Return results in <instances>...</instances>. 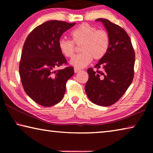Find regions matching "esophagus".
<instances>
[{
  "instance_id": "esophagus-1",
  "label": "esophagus",
  "mask_w": 153,
  "mask_h": 153,
  "mask_svg": "<svg viewBox=\"0 0 153 153\" xmlns=\"http://www.w3.org/2000/svg\"><path fill=\"white\" fill-rule=\"evenodd\" d=\"M80 70H81V69H78V68H76V67H75L74 68V72L75 73H77V72H79Z\"/></svg>"
}]
</instances>
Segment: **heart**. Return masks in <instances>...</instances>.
I'll use <instances>...</instances> for the list:
<instances>
[{"mask_svg": "<svg viewBox=\"0 0 153 153\" xmlns=\"http://www.w3.org/2000/svg\"><path fill=\"white\" fill-rule=\"evenodd\" d=\"M72 40L61 38L58 46L61 53L66 57L73 56L76 45H80L81 53L71 59L70 64L76 68H82L88 65L92 58L99 60L105 55L109 46L110 38L108 33L103 30L88 24H83L71 32Z\"/></svg>", "mask_w": 153, "mask_h": 153, "instance_id": "obj_1", "label": "heart"}]
</instances>
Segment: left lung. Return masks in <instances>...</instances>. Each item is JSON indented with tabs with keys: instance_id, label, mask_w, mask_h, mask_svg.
Listing matches in <instances>:
<instances>
[{
	"instance_id": "left-lung-1",
	"label": "left lung",
	"mask_w": 153,
	"mask_h": 153,
	"mask_svg": "<svg viewBox=\"0 0 153 153\" xmlns=\"http://www.w3.org/2000/svg\"><path fill=\"white\" fill-rule=\"evenodd\" d=\"M109 36L108 51L95 68L88 69V80L85 86L88 97L94 104L108 107L119 100L134 78L135 53L130 38L122 27L106 19H97Z\"/></svg>"
}]
</instances>
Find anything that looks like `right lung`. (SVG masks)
I'll return each instance as SVG.
<instances>
[{
	"label": "right lung",
	"mask_w": 153,
	"mask_h": 153,
	"mask_svg": "<svg viewBox=\"0 0 153 153\" xmlns=\"http://www.w3.org/2000/svg\"><path fill=\"white\" fill-rule=\"evenodd\" d=\"M75 24L48 21L34 28L25 41L19 63L21 80L26 94L44 107L61 101L66 82L74 74L71 66L56 71L55 69L67 63L58 43L63 33Z\"/></svg>",
	"instance_id": "add662e5"
}]
</instances>
